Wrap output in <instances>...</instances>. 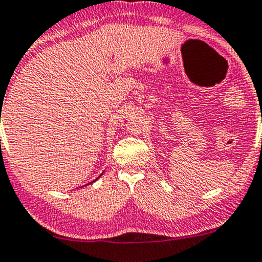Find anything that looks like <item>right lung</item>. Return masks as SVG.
Returning <instances> with one entry per match:
<instances>
[{
    "mask_svg": "<svg viewBox=\"0 0 262 262\" xmlns=\"http://www.w3.org/2000/svg\"><path fill=\"white\" fill-rule=\"evenodd\" d=\"M101 175H102V173H101ZM99 177H101V176H99ZM96 180H97V179H96ZM96 180H93V181H92V182H95V181H96ZM92 182H91V183H92Z\"/></svg>",
    "mask_w": 262,
    "mask_h": 262,
    "instance_id": "1",
    "label": "right lung"
}]
</instances>
